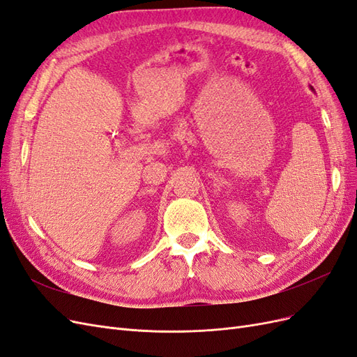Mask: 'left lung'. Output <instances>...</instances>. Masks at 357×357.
Wrapping results in <instances>:
<instances>
[{
    "instance_id": "left-lung-1",
    "label": "left lung",
    "mask_w": 357,
    "mask_h": 357,
    "mask_svg": "<svg viewBox=\"0 0 357 357\" xmlns=\"http://www.w3.org/2000/svg\"><path fill=\"white\" fill-rule=\"evenodd\" d=\"M311 89H312V88H311Z\"/></svg>"
}]
</instances>
